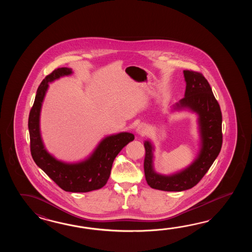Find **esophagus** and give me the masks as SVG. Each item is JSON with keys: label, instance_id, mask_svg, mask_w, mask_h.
Here are the masks:
<instances>
[{"label": "esophagus", "instance_id": "34e87169", "mask_svg": "<svg viewBox=\"0 0 252 252\" xmlns=\"http://www.w3.org/2000/svg\"><path fill=\"white\" fill-rule=\"evenodd\" d=\"M147 131H148V128H147V126L145 124H139V126L136 128V132L139 135H141V136H143V135L147 133Z\"/></svg>", "mask_w": 252, "mask_h": 252}]
</instances>
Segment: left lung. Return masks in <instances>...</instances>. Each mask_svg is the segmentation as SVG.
I'll use <instances>...</instances> for the list:
<instances>
[{
  "label": "left lung",
  "mask_w": 252,
  "mask_h": 252,
  "mask_svg": "<svg viewBox=\"0 0 252 252\" xmlns=\"http://www.w3.org/2000/svg\"><path fill=\"white\" fill-rule=\"evenodd\" d=\"M186 81L185 97L171 107L175 111L188 110L197 115L199 151L189 166L170 175H163L154 168V145L145 140L144 171L150 188L181 192L193 188L208 171L219 155L222 144L221 112L208 81L198 72L184 70Z\"/></svg>",
  "instance_id": "obj_1"
}]
</instances>
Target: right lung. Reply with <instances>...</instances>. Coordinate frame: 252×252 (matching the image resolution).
<instances>
[{"label": "right lung", "instance_id": "right-lung-1", "mask_svg": "<svg viewBox=\"0 0 252 252\" xmlns=\"http://www.w3.org/2000/svg\"><path fill=\"white\" fill-rule=\"evenodd\" d=\"M68 67L54 70L38 86L37 94L29 116L31 151L33 160L59 188L66 192L86 193L102 188L111 175L115 158L126 145L132 141L134 135L120 132L106 136L86 158L68 163L59 160L45 148L40 133V112L48 92V84L60 77L72 75Z\"/></svg>", "mask_w": 252, "mask_h": 252}]
</instances>
